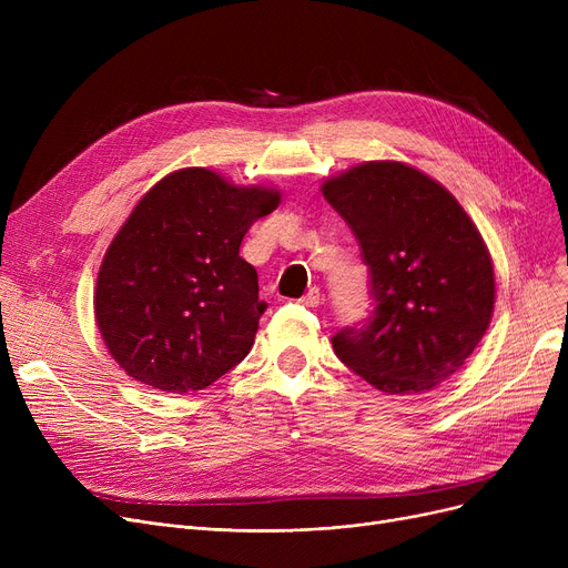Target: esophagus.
Returning <instances> with one entry per match:
<instances>
[{
  "instance_id": "esophagus-1",
  "label": "esophagus",
  "mask_w": 568,
  "mask_h": 568,
  "mask_svg": "<svg viewBox=\"0 0 568 568\" xmlns=\"http://www.w3.org/2000/svg\"><path fill=\"white\" fill-rule=\"evenodd\" d=\"M300 304H302V306H306V308H317V306L322 304V294H320V290H317V287H311V290L302 296Z\"/></svg>"
}]
</instances>
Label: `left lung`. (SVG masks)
Masks as SVG:
<instances>
[{"label": "left lung", "mask_w": 568, "mask_h": 568, "mask_svg": "<svg viewBox=\"0 0 568 568\" xmlns=\"http://www.w3.org/2000/svg\"><path fill=\"white\" fill-rule=\"evenodd\" d=\"M371 266L375 311L332 343L384 394L433 392L481 343L495 311V268L479 227L426 172L366 161L322 182Z\"/></svg>", "instance_id": "obj_1"}]
</instances>
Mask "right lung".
I'll return each mask as SVG.
<instances>
[{
	"label": "right lung",
	"mask_w": 568,
	"mask_h": 568,
	"mask_svg": "<svg viewBox=\"0 0 568 568\" xmlns=\"http://www.w3.org/2000/svg\"><path fill=\"white\" fill-rule=\"evenodd\" d=\"M278 204L276 186H236L209 168L174 170L138 200L94 290L119 368L149 389L191 394L244 359L266 306L239 246Z\"/></svg>",
	"instance_id": "right-lung-1"
}]
</instances>
